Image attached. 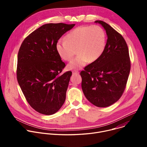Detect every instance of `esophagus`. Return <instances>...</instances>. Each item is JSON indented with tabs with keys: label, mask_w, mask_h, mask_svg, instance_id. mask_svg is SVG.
<instances>
[{
	"label": "esophagus",
	"mask_w": 147,
	"mask_h": 147,
	"mask_svg": "<svg viewBox=\"0 0 147 147\" xmlns=\"http://www.w3.org/2000/svg\"><path fill=\"white\" fill-rule=\"evenodd\" d=\"M73 75H78V74H79V72L77 71H73Z\"/></svg>",
	"instance_id": "34e87169"
}]
</instances>
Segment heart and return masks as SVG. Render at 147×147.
<instances>
[{"label":"heart","mask_w":147,"mask_h":147,"mask_svg":"<svg viewBox=\"0 0 147 147\" xmlns=\"http://www.w3.org/2000/svg\"><path fill=\"white\" fill-rule=\"evenodd\" d=\"M65 38L66 40L57 42L56 49L63 60L68 61L72 60L76 50L78 55L68 65L69 70L81 69L89 61L97 60L106 48L105 32L97 25L78 27L67 34Z\"/></svg>","instance_id":"heart-1"}]
</instances>
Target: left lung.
<instances>
[{
    "mask_svg": "<svg viewBox=\"0 0 147 147\" xmlns=\"http://www.w3.org/2000/svg\"><path fill=\"white\" fill-rule=\"evenodd\" d=\"M106 31L108 36L104 52L97 60L81 71V87L86 98L95 106H111L121 96L130 71L127 45L122 35L111 26L95 21Z\"/></svg>",
    "mask_w": 147,
    "mask_h": 147,
    "instance_id": "8db88e82",
    "label": "left lung"
}]
</instances>
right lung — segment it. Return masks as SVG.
I'll list each match as a JSON object with an SVG mask.
<instances>
[{
	"instance_id": "add662e5",
	"label": "right lung",
	"mask_w": 147,
	"mask_h": 147,
	"mask_svg": "<svg viewBox=\"0 0 147 147\" xmlns=\"http://www.w3.org/2000/svg\"><path fill=\"white\" fill-rule=\"evenodd\" d=\"M75 24L42 26L23 40L17 56V78L30 105L39 113L51 115L63 105L71 71L60 74L66 65L56 45Z\"/></svg>"
}]
</instances>
